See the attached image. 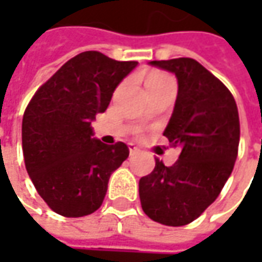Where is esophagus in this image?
<instances>
[{
  "label": "esophagus",
  "mask_w": 262,
  "mask_h": 262,
  "mask_svg": "<svg viewBox=\"0 0 262 262\" xmlns=\"http://www.w3.org/2000/svg\"><path fill=\"white\" fill-rule=\"evenodd\" d=\"M128 148H129V155H131V156L138 153V148H137L136 146H133V144H129V146H128Z\"/></svg>",
  "instance_id": "esophagus-1"
}]
</instances>
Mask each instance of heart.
Wrapping results in <instances>:
<instances>
[{
  "label": "heart",
  "instance_id": "1",
  "mask_svg": "<svg viewBox=\"0 0 262 262\" xmlns=\"http://www.w3.org/2000/svg\"><path fill=\"white\" fill-rule=\"evenodd\" d=\"M166 81H172L170 78L165 74H160V73H155L151 76L147 78L146 86H150V84H160V83H166Z\"/></svg>",
  "mask_w": 262,
  "mask_h": 262
}]
</instances>
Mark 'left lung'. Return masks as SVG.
Returning a JSON list of instances; mask_svg holds the SVG:
<instances>
[{
  "mask_svg": "<svg viewBox=\"0 0 262 262\" xmlns=\"http://www.w3.org/2000/svg\"><path fill=\"white\" fill-rule=\"evenodd\" d=\"M148 64L178 80L163 136L181 155L172 166L156 159L153 172L138 182L140 201L151 220L184 226L214 203L233 170L241 134L237 106L227 87L192 58Z\"/></svg>",
  "mask_w": 262,
  "mask_h": 262,
  "instance_id": "obj_1",
  "label": "left lung"
}]
</instances>
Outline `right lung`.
Here are the masks:
<instances>
[{
  "instance_id": "add662e5",
  "label": "right lung",
  "mask_w": 262,
  "mask_h": 262,
  "mask_svg": "<svg viewBox=\"0 0 262 262\" xmlns=\"http://www.w3.org/2000/svg\"><path fill=\"white\" fill-rule=\"evenodd\" d=\"M137 61L81 52L56 71L26 107L21 143L26 170L55 213L83 217L102 206L111 175L129 150L97 140L92 122L111 103Z\"/></svg>"
}]
</instances>
